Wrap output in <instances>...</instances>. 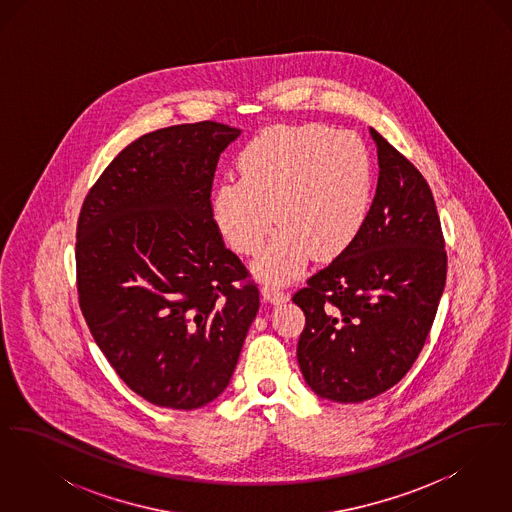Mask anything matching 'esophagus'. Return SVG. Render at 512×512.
<instances>
[{"instance_id":"esophagus-1","label":"esophagus","mask_w":512,"mask_h":512,"mask_svg":"<svg viewBox=\"0 0 512 512\" xmlns=\"http://www.w3.org/2000/svg\"><path fill=\"white\" fill-rule=\"evenodd\" d=\"M263 299L268 301V303H272V305H278V303L288 299V292L278 288V286H274V284H265L263 286Z\"/></svg>"}]
</instances>
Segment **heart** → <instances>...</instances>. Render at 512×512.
I'll list each match as a JSON object with an SVG mask.
<instances>
[{
    "instance_id": "1",
    "label": "heart",
    "mask_w": 512,
    "mask_h": 512,
    "mask_svg": "<svg viewBox=\"0 0 512 512\" xmlns=\"http://www.w3.org/2000/svg\"><path fill=\"white\" fill-rule=\"evenodd\" d=\"M238 171L240 180L217 188L213 217L226 244L242 255L263 249L276 217L280 232L257 261L270 282L297 276L309 253L340 255L368 219L374 163L353 132L318 122L268 126L244 147Z\"/></svg>"
}]
</instances>
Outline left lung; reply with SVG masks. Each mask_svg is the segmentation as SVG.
Segmentation results:
<instances>
[{
	"mask_svg": "<svg viewBox=\"0 0 512 512\" xmlns=\"http://www.w3.org/2000/svg\"><path fill=\"white\" fill-rule=\"evenodd\" d=\"M380 176L361 234L293 293L297 363L320 397L361 403L413 366L438 313L447 251L422 172L370 128Z\"/></svg>",
	"mask_w": 512,
	"mask_h": 512,
	"instance_id": "1",
	"label": "left lung"
}]
</instances>
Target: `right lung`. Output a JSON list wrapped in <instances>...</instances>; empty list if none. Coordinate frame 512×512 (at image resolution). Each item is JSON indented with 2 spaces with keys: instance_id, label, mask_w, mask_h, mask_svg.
Returning a JSON list of instances; mask_svg holds the SVG:
<instances>
[{
  "instance_id": "1",
  "label": "right lung",
  "mask_w": 512,
  "mask_h": 512,
  "mask_svg": "<svg viewBox=\"0 0 512 512\" xmlns=\"http://www.w3.org/2000/svg\"><path fill=\"white\" fill-rule=\"evenodd\" d=\"M240 136L215 121L144 134L101 172L76 222V292L122 382L190 411L232 378L259 288L213 219L220 153Z\"/></svg>"
}]
</instances>
